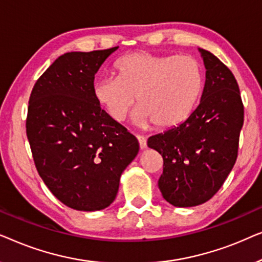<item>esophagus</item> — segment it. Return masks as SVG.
I'll return each instance as SVG.
<instances>
[{
  "label": "esophagus",
  "mask_w": 262,
  "mask_h": 262,
  "mask_svg": "<svg viewBox=\"0 0 262 262\" xmlns=\"http://www.w3.org/2000/svg\"><path fill=\"white\" fill-rule=\"evenodd\" d=\"M137 139L139 142V146H141L142 150L146 149V139L145 137H143V136H137Z\"/></svg>",
  "instance_id": "34e87169"
}]
</instances>
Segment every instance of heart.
<instances>
[{"label":"heart","instance_id":"obj_1","mask_svg":"<svg viewBox=\"0 0 262 262\" xmlns=\"http://www.w3.org/2000/svg\"><path fill=\"white\" fill-rule=\"evenodd\" d=\"M117 76L100 77L93 94L114 121H123L137 99L134 121L170 128L187 120L204 87L202 64L191 56L135 52L116 63Z\"/></svg>","mask_w":262,"mask_h":262}]
</instances>
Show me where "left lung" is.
Here are the masks:
<instances>
[{"mask_svg": "<svg viewBox=\"0 0 262 262\" xmlns=\"http://www.w3.org/2000/svg\"><path fill=\"white\" fill-rule=\"evenodd\" d=\"M198 51L206 70L199 105L184 123L148 139L163 157L160 191L177 207L200 205L216 194L237 159L243 126L234 75L210 51Z\"/></svg>", "mask_w": 262, "mask_h": 262, "instance_id": "8db88e82", "label": "left lung"}]
</instances>
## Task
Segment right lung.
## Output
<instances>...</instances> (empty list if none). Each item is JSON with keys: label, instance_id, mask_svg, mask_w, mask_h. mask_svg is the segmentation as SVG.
Listing matches in <instances>:
<instances>
[{"label": "right lung", "instance_id": "right-lung-1", "mask_svg": "<svg viewBox=\"0 0 262 262\" xmlns=\"http://www.w3.org/2000/svg\"><path fill=\"white\" fill-rule=\"evenodd\" d=\"M117 49L59 56L35 82L28 103L26 132L38 173L74 210L108 207L139 150L137 138L93 94L95 74Z\"/></svg>", "mask_w": 262, "mask_h": 262}]
</instances>
